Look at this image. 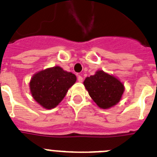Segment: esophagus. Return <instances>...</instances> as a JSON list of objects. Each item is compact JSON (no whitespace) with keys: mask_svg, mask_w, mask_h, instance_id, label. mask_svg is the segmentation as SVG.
Returning <instances> with one entry per match:
<instances>
[{"mask_svg":"<svg viewBox=\"0 0 157 157\" xmlns=\"http://www.w3.org/2000/svg\"><path fill=\"white\" fill-rule=\"evenodd\" d=\"M78 81L79 82H82L83 78L82 77L81 75H78Z\"/></svg>","mask_w":157,"mask_h":157,"instance_id":"obj_1","label":"esophagus"}]
</instances>
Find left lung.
<instances>
[{"instance_id": "left-lung-1", "label": "left lung", "mask_w": 157, "mask_h": 157, "mask_svg": "<svg viewBox=\"0 0 157 157\" xmlns=\"http://www.w3.org/2000/svg\"><path fill=\"white\" fill-rule=\"evenodd\" d=\"M90 97L100 108L109 109L120 102L124 86L120 80L103 70L86 78L83 82Z\"/></svg>"}]
</instances>
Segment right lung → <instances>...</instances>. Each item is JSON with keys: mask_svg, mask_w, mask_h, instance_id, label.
<instances>
[{"mask_svg": "<svg viewBox=\"0 0 157 157\" xmlns=\"http://www.w3.org/2000/svg\"><path fill=\"white\" fill-rule=\"evenodd\" d=\"M75 75L59 66L48 67L34 74L29 82L32 96L45 109H53L62 101L75 83Z\"/></svg>", "mask_w": 157, "mask_h": 157, "instance_id": "right-lung-1", "label": "right lung"}]
</instances>
